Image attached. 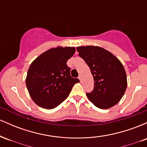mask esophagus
I'll return each instance as SVG.
<instances>
[{
    "instance_id": "34e87169",
    "label": "esophagus",
    "mask_w": 147,
    "mask_h": 147,
    "mask_svg": "<svg viewBox=\"0 0 147 147\" xmlns=\"http://www.w3.org/2000/svg\"><path fill=\"white\" fill-rule=\"evenodd\" d=\"M78 78H79V80H80V81H82V77H81V76H80V75L79 76V77H78Z\"/></svg>"
}]
</instances>
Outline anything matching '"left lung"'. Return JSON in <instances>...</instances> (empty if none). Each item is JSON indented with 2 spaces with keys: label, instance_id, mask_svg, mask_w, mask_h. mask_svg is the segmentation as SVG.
<instances>
[{
  "label": "left lung",
  "instance_id": "1",
  "mask_svg": "<svg viewBox=\"0 0 147 147\" xmlns=\"http://www.w3.org/2000/svg\"><path fill=\"white\" fill-rule=\"evenodd\" d=\"M77 50L90 68L95 81L93 90L86 93L90 102L102 109L117 104L127 86L126 72L120 61L101 47L80 46Z\"/></svg>",
  "mask_w": 147,
  "mask_h": 147
}]
</instances>
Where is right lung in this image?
Instances as JSON below:
<instances>
[{"label":"right lung","instance_id":"1","mask_svg":"<svg viewBox=\"0 0 147 147\" xmlns=\"http://www.w3.org/2000/svg\"><path fill=\"white\" fill-rule=\"evenodd\" d=\"M75 52L74 47L51 48L31 63L27 74V88L31 98L40 107L55 109L79 82L78 79L71 77L70 68L66 64Z\"/></svg>","mask_w":147,"mask_h":147}]
</instances>
